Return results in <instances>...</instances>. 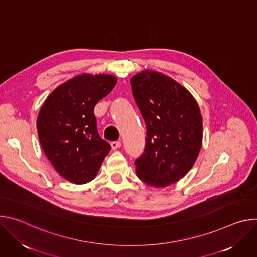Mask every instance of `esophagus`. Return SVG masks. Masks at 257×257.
<instances>
[{
	"instance_id": "esophagus-1",
	"label": "esophagus",
	"mask_w": 257,
	"mask_h": 257,
	"mask_svg": "<svg viewBox=\"0 0 257 257\" xmlns=\"http://www.w3.org/2000/svg\"><path fill=\"white\" fill-rule=\"evenodd\" d=\"M111 146H112V150H117V149H119L120 146H121V142L120 141H112L111 142Z\"/></svg>"
}]
</instances>
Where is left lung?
<instances>
[{
  "instance_id": "1",
  "label": "left lung",
  "mask_w": 257,
  "mask_h": 257,
  "mask_svg": "<svg viewBox=\"0 0 257 257\" xmlns=\"http://www.w3.org/2000/svg\"><path fill=\"white\" fill-rule=\"evenodd\" d=\"M130 82L146 124L136 173L148 185L164 188L184 177L196 162L202 144L200 109L184 86L163 73L144 70Z\"/></svg>"
}]
</instances>
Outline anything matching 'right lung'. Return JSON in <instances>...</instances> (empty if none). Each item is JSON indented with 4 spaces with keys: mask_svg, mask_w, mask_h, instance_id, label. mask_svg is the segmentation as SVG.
<instances>
[{
    "mask_svg": "<svg viewBox=\"0 0 257 257\" xmlns=\"http://www.w3.org/2000/svg\"><path fill=\"white\" fill-rule=\"evenodd\" d=\"M117 83L108 74L84 73L59 85L45 100L36 121L42 148L64 179L93 180L111 145L97 132L94 105Z\"/></svg>",
    "mask_w": 257,
    "mask_h": 257,
    "instance_id": "add662e5",
    "label": "right lung"
}]
</instances>
